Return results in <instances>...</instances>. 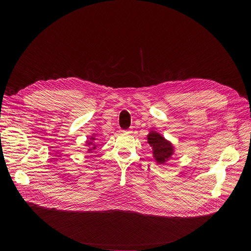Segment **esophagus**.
I'll return each mask as SVG.
<instances>
[{"instance_id":"esophagus-1","label":"esophagus","mask_w":251,"mask_h":251,"mask_svg":"<svg viewBox=\"0 0 251 251\" xmlns=\"http://www.w3.org/2000/svg\"><path fill=\"white\" fill-rule=\"evenodd\" d=\"M132 132H133L132 129H128V130H125V131H124V134H131Z\"/></svg>"}]
</instances>
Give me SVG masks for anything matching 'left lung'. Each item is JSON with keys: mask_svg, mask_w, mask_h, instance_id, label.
Here are the masks:
<instances>
[{"mask_svg": "<svg viewBox=\"0 0 251 251\" xmlns=\"http://www.w3.org/2000/svg\"><path fill=\"white\" fill-rule=\"evenodd\" d=\"M148 143L152 150V156L157 165H165L172 160V156L175 153V147L157 131L150 130Z\"/></svg>", "mask_w": 251, "mask_h": 251, "instance_id": "obj_1", "label": "left lung"}]
</instances>
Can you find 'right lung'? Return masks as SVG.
<instances>
[{
  "mask_svg": "<svg viewBox=\"0 0 251 251\" xmlns=\"http://www.w3.org/2000/svg\"><path fill=\"white\" fill-rule=\"evenodd\" d=\"M98 141H99V136L95 133L90 136L89 139L85 141V147L87 148V152H91L92 151L97 149Z\"/></svg>",
  "mask_w": 251,
  "mask_h": 251,
  "instance_id": "1",
  "label": "right lung"
}]
</instances>
